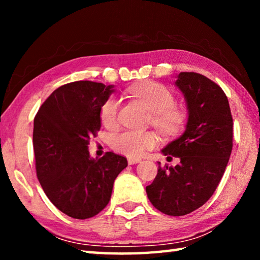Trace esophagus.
<instances>
[{
  "instance_id": "34e87169",
  "label": "esophagus",
  "mask_w": 260,
  "mask_h": 260,
  "mask_svg": "<svg viewBox=\"0 0 260 260\" xmlns=\"http://www.w3.org/2000/svg\"><path fill=\"white\" fill-rule=\"evenodd\" d=\"M127 161H128V164L129 165H133V164H138V162H140L141 161V159L140 158H128V159H127Z\"/></svg>"
}]
</instances>
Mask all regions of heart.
Segmentation results:
<instances>
[{
    "label": "heart",
    "instance_id": "1",
    "mask_svg": "<svg viewBox=\"0 0 260 260\" xmlns=\"http://www.w3.org/2000/svg\"><path fill=\"white\" fill-rule=\"evenodd\" d=\"M133 98L142 102L151 111V125L162 135L173 136L182 131L187 122V112L175 104V95L166 86L158 82H143L131 88ZM120 101L111 96L102 104L100 118L107 127L116 126ZM157 144V136L149 131L122 129L110 138L114 151L128 157H140Z\"/></svg>",
    "mask_w": 260,
    "mask_h": 260
}]
</instances>
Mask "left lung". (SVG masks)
<instances>
[{
	"mask_svg": "<svg viewBox=\"0 0 260 260\" xmlns=\"http://www.w3.org/2000/svg\"><path fill=\"white\" fill-rule=\"evenodd\" d=\"M175 85L186 98L188 122L184 133L161 152L180 162L158 167L146 190L157 210L181 217L205 204L225 173L233 149V117L221 87L203 74L181 72Z\"/></svg>",
	"mask_w": 260,
	"mask_h": 260,
	"instance_id": "8db88e82",
	"label": "left lung"
}]
</instances>
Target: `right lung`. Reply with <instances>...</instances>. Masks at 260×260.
I'll list each match as a JSON object with an SVG mask.
<instances>
[{"label": "right lung", "mask_w": 260, "mask_h": 260, "mask_svg": "<svg viewBox=\"0 0 260 260\" xmlns=\"http://www.w3.org/2000/svg\"><path fill=\"white\" fill-rule=\"evenodd\" d=\"M112 91V86L101 82H70L52 91L35 114L37 177L51 203L74 219L99 214L127 166L126 157L112 151L99 159L88 151L90 138L101 128V107Z\"/></svg>", "instance_id": "right-lung-1"}]
</instances>
